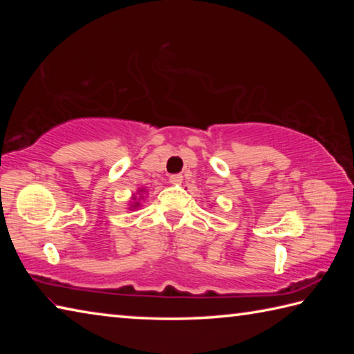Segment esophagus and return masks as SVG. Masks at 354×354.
Listing matches in <instances>:
<instances>
[{
  "label": "esophagus",
  "mask_w": 354,
  "mask_h": 354,
  "mask_svg": "<svg viewBox=\"0 0 354 354\" xmlns=\"http://www.w3.org/2000/svg\"><path fill=\"white\" fill-rule=\"evenodd\" d=\"M170 183L171 184H181L183 176L181 175H170Z\"/></svg>",
  "instance_id": "1"
}]
</instances>
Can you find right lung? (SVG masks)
I'll use <instances>...</instances> for the list:
<instances>
[{
	"instance_id": "1",
	"label": "right lung",
	"mask_w": 354,
	"mask_h": 354,
	"mask_svg": "<svg viewBox=\"0 0 354 354\" xmlns=\"http://www.w3.org/2000/svg\"><path fill=\"white\" fill-rule=\"evenodd\" d=\"M139 192H142V189H140ZM133 200H134V203H133V205H131V207H133V209H137V207H139V206H140V203H137V201H136V200H137V198H136V196H133Z\"/></svg>"
}]
</instances>
